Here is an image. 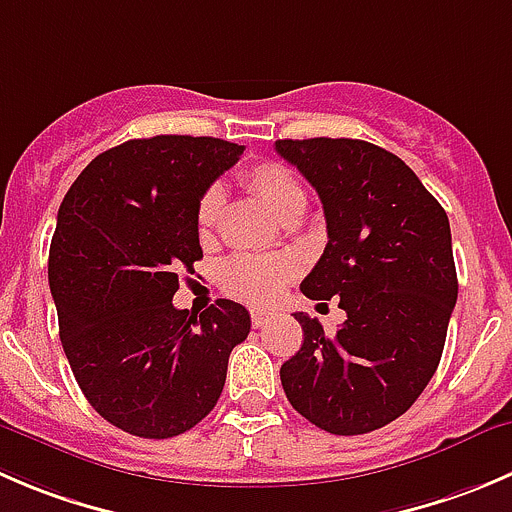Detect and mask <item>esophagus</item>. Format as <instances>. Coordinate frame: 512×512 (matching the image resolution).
I'll return each instance as SVG.
<instances>
[{
	"instance_id": "obj_1",
	"label": "esophagus",
	"mask_w": 512,
	"mask_h": 512,
	"mask_svg": "<svg viewBox=\"0 0 512 512\" xmlns=\"http://www.w3.org/2000/svg\"><path fill=\"white\" fill-rule=\"evenodd\" d=\"M250 317H252V325L255 327H262V325H267V322L272 320V317H275V312H270V310H252L250 312Z\"/></svg>"
}]
</instances>
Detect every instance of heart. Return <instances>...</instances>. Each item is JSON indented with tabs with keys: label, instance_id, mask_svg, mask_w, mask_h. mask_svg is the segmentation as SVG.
I'll list each match as a JSON object with an SVG mask.
<instances>
[{
	"label": "heart",
	"instance_id": "1",
	"mask_svg": "<svg viewBox=\"0 0 512 512\" xmlns=\"http://www.w3.org/2000/svg\"><path fill=\"white\" fill-rule=\"evenodd\" d=\"M242 185L250 195L262 200L267 210L282 222L297 220L307 205V192L302 182L297 180L295 172L287 170L277 162H262L252 165L250 170L242 172ZM222 210H225V197L220 187H210L197 202V237L202 242H210L220 227ZM292 265L285 260H267V257L240 255L232 257L222 267V287L227 295L237 300L252 302V305H265L275 300L285 282L292 277Z\"/></svg>",
	"mask_w": 512,
	"mask_h": 512
}]
</instances>
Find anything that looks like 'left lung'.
Here are the masks:
<instances>
[{"instance_id": "left-lung-1", "label": "left lung", "mask_w": 512, "mask_h": 512, "mask_svg": "<svg viewBox=\"0 0 512 512\" xmlns=\"http://www.w3.org/2000/svg\"><path fill=\"white\" fill-rule=\"evenodd\" d=\"M325 210L327 245L300 290L340 297L325 335L297 312L302 347L280 367L292 408L332 435H362L405 413L443 355L458 300L450 222L413 170L362 140H277Z\"/></svg>"}]
</instances>
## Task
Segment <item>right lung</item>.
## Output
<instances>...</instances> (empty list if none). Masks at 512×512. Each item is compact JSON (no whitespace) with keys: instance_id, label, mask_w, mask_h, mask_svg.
Wrapping results in <instances>:
<instances>
[{"instance_id":"right-lung-1","label":"right lung","mask_w":512,"mask_h":512,"mask_svg":"<svg viewBox=\"0 0 512 512\" xmlns=\"http://www.w3.org/2000/svg\"><path fill=\"white\" fill-rule=\"evenodd\" d=\"M242 145L157 135L94 157L64 195L49 247V290L64 355L107 423L165 440L220 400L250 312L217 300L177 310L180 272L202 257L197 202L240 160Z\"/></svg>"}]
</instances>
